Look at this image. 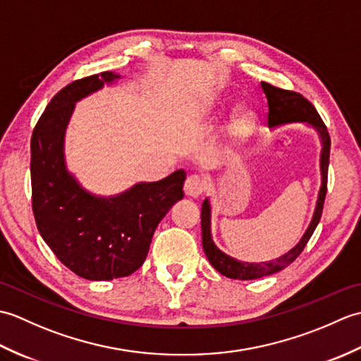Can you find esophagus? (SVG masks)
Wrapping results in <instances>:
<instances>
[{"label":"esophagus","mask_w":361,"mask_h":361,"mask_svg":"<svg viewBox=\"0 0 361 361\" xmlns=\"http://www.w3.org/2000/svg\"><path fill=\"white\" fill-rule=\"evenodd\" d=\"M204 189H206V181L203 176L194 173V175H189L186 178V183H185L186 195L197 198L204 192Z\"/></svg>","instance_id":"esophagus-1"}]
</instances>
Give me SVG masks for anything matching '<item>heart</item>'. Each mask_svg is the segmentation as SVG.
<instances>
[{
  "mask_svg": "<svg viewBox=\"0 0 361 361\" xmlns=\"http://www.w3.org/2000/svg\"><path fill=\"white\" fill-rule=\"evenodd\" d=\"M255 113L250 109H239L228 122V135L233 141H242L255 127Z\"/></svg>",
  "mask_w": 361,
  "mask_h": 361,
  "instance_id": "1",
  "label": "heart"
}]
</instances>
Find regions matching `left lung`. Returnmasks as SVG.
<instances>
[{
    "mask_svg": "<svg viewBox=\"0 0 361 361\" xmlns=\"http://www.w3.org/2000/svg\"><path fill=\"white\" fill-rule=\"evenodd\" d=\"M264 93L268 101V114H267V124L268 127H276L282 124H288V122H307L309 126L317 130L321 137V188L317 200V208L313 212V219L304 233L302 239L299 240L295 248H291L286 255L270 260V262H242L231 256L225 255L220 251L216 243L212 242L211 235V206L209 200L206 198L202 204V243L203 250L206 252V257L211 262V265L216 268L219 273H221L226 278L231 279H240V281H250V279H259L264 276L278 273L283 268L288 267L293 260L301 255L305 245L315 231L317 225L319 224L321 214H323L324 198L327 192V169H329V155H331V136H329L327 127L324 126L323 119L318 114L317 109L313 106L307 99L302 94L295 93V91L282 90L278 87H273L267 82H260Z\"/></svg>",
    "mask_w": 361,
    "mask_h": 361,
    "instance_id": "8db88e82",
    "label": "left lung"
}]
</instances>
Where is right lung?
Instances as JSON below:
<instances>
[{"label":"right lung","mask_w":361,"mask_h":361,"mask_svg":"<svg viewBox=\"0 0 361 361\" xmlns=\"http://www.w3.org/2000/svg\"><path fill=\"white\" fill-rule=\"evenodd\" d=\"M119 78L105 71L71 82L51 99L30 137L32 211L38 231L60 262L90 281L135 273L147 257L158 224L185 195L183 169L109 198L87 192L66 171L63 140L75 102Z\"/></svg>","instance_id":"1"}]
</instances>
